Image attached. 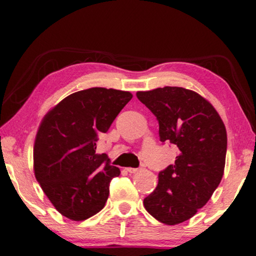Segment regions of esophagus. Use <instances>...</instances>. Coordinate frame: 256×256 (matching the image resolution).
<instances>
[{
	"instance_id": "34e87169",
	"label": "esophagus",
	"mask_w": 256,
	"mask_h": 256,
	"mask_svg": "<svg viewBox=\"0 0 256 256\" xmlns=\"http://www.w3.org/2000/svg\"><path fill=\"white\" fill-rule=\"evenodd\" d=\"M138 170L140 169H138V168H127V171L129 174H136Z\"/></svg>"
}]
</instances>
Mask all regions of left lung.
I'll return each instance as SVG.
<instances>
[{
    "label": "left lung",
    "instance_id": "left-lung-1",
    "mask_svg": "<svg viewBox=\"0 0 256 256\" xmlns=\"http://www.w3.org/2000/svg\"><path fill=\"white\" fill-rule=\"evenodd\" d=\"M136 96L158 120L160 141L178 148L174 163L158 174V184L143 204L158 222L177 225L206 205L222 182L225 124L210 101L194 90L166 86L140 90Z\"/></svg>",
    "mask_w": 256,
    "mask_h": 256
}]
</instances>
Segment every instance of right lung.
I'll return each mask as SVG.
<instances>
[{
	"label": "right lung",
	"instance_id": "right-lung-1",
	"mask_svg": "<svg viewBox=\"0 0 256 256\" xmlns=\"http://www.w3.org/2000/svg\"><path fill=\"white\" fill-rule=\"evenodd\" d=\"M132 98L126 90L93 87L70 94L42 120L34 144V177L68 219L82 222L104 208L120 169L96 152L98 135Z\"/></svg>",
	"mask_w": 256,
	"mask_h": 256
}]
</instances>
